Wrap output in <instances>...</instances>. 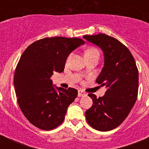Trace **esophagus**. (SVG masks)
I'll use <instances>...</instances> for the list:
<instances>
[{"label": "esophagus", "instance_id": "1", "mask_svg": "<svg viewBox=\"0 0 149 149\" xmlns=\"http://www.w3.org/2000/svg\"><path fill=\"white\" fill-rule=\"evenodd\" d=\"M86 94L84 92H83L82 91H78V97H84V96H86Z\"/></svg>", "mask_w": 149, "mask_h": 149}]
</instances>
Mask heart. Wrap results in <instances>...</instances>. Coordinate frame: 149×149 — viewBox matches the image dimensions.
Wrapping results in <instances>:
<instances>
[{"label": "heart", "mask_w": 149, "mask_h": 149, "mask_svg": "<svg viewBox=\"0 0 149 149\" xmlns=\"http://www.w3.org/2000/svg\"><path fill=\"white\" fill-rule=\"evenodd\" d=\"M94 54H99V51L97 48L95 47H90L88 48L87 49L85 52V56H92V55H94ZM71 57V55L69 56L68 58H70Z\"/></svg>", "instance_id": "heart-1"}]
</instances>
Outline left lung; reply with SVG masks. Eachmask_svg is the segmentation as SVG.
Segmentation results:
<instances>
[{"instance_id":"8db88e82","label":"left lung","mask_w":149,"mask_h":149,"mask_svg":"<svg viewBox=\"0 0 149 149\" xmlns=\"http://www.w3.org/2000/svg\"><path fill=\"white\" fill-rule=\"evenodd\" d=\"M84 38L104 52V67L96 82L107 88L101 97L88 94L93 105L85 112L86 121L96 130L111 131L125 120L135 104L139 70L131 52L118 39L105 34L86 35Z\"/></svg>"}]
</instances>
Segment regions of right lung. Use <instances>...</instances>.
Listing matches in <instances>:
<instances>
[{
	"label": "right lung",
	"instance_id": "obj_1",
	"mask_svg": "<svg viewBox=\"0 0 149 149\" xmlns=\"http://www.w3.org/2000/svg\"><path fill=\"white\" fill-rule=\"evenodd\" d=\"M84 43L78 38H45L31 44L21 56L14 77L17 103L24 117L39 129L60 125L77 97L74 88H55L51 77L63 72L68 56Z\"/></svg>",
	"mask_w": 149,
	"mask_h": 149
}]
</instances>
